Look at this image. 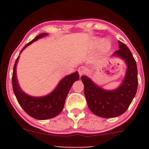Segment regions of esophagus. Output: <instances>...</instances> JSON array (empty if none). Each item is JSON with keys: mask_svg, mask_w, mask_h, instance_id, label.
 I'll return each mask as SVG.
<instances>
[{"mask_svg": "<svg viewBox=\"0 0 149 149\" xmlns=\"http://www.w3.org/2000/svg\"><path fill=\"white\" fill-rule=\"evenodd\" d=\"M78 72H79L80 76H81L82 75H84L86 72V68L84 66H80V67L78 68Z\"/></svg>", "mask_w": 149, "mask_h": 149, "instance_id": "obj_1", "label": "esophagus"}]
</instances>
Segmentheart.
Instances as JSON below:
<instances>
[{
    "label": "heart",
    "instance_id": "heart-1",
    "mask_svg": "<svg viewBox=\"0 0 149 149\" xmlns=\"http://www.w3.org/2000/svg\"><path fill=\"white\" fill-rule=\"evenodd\" d=\"M100 42V39H98V38H97L95 40H94V43H95L96 45H98ZM110 47H111V44H110V42L108 41V40H103L101 42V48L102 49L107 50V49H109V48H110Z\"/></svg>",
    "mask_w": 149,
    "mask_h": 149
}]
</instances>
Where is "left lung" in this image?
<instances>
[{
  "label": "left lung",
  "instance_id": "left-lung-1",
  "mask_svg": "<svg viewBox=\"0 0 149 149\" xmlns=\"http://www.w3.org/2000/svg\"><path fill=\"white\" fill-rule=\"evenodd\" d=\"M120 49L112 56L125 61L126 74L123 82L115 90H104L96 85L87 76H81L84 85V95L90 110L104 118H115L124 113L135 97L138 88V70L131 52L124 43L118 41Z\"/></svg>",
  "mask_w": 149,
  "mask_h": 149
}]
</instances>
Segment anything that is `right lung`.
<instances>
[{
  "label": "right lung",
  "instance_id": "obj_1",
  "mask_svg": "<svg viewBox=\"0 0 149 149\" xmlns=\"http://www.w3.org/2000/svg\"><path fill=\"white\" fill-rule=\"evenodd\" d=\"M48 34L42 33L39 34L33 40L26 44L21 50L20 53L34 42L39 39L47 36ZM19 57L16 60L13 66V76H12V86L15 96L18 102L22 109L28 114L29 116L37 120H47L54 118L59 115L63 110L65 104L66 97L71 88L72 85L76 81L79 79V74L77 71L71 74L66 76L59 82L56 88L45 97H31L25 94L19 86L16 77V67L19 61Z\"/></svg>",
  "mask_w": 149,
  "mask_h": 149
}]
</instances>
